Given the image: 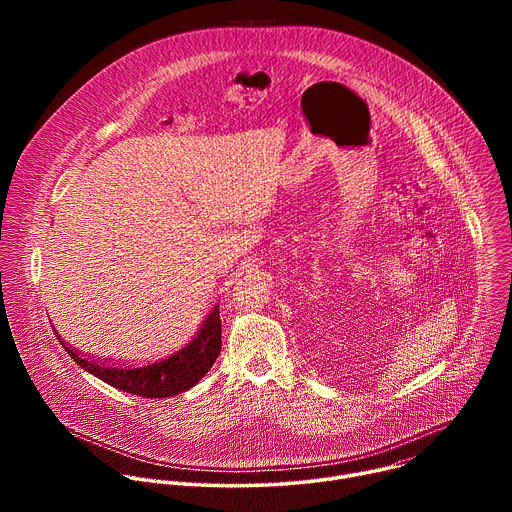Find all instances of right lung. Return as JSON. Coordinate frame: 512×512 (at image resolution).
<instances>
[{
    "label": "right lung",
    "instance_id": "right-lung-1",
    "mask_svg": "<svg viewBox=\"0 0 512 512\" xmlns=\"http://www.w3.org/2000/svg\"><path fill=\"white\" fill-rule=\"evenodd\" d=\"M58 340L85 371L107 385L148 399L172 397L194 387L210 371L218 352H221V316H218V306H214L198 334L184 348L170 356L143 364H129V367L93 360V356L89 358L77 352L60 336Z\"/></svg>",
    "mask_w": 512,
    "mask_h": 512
}]
</instances>
